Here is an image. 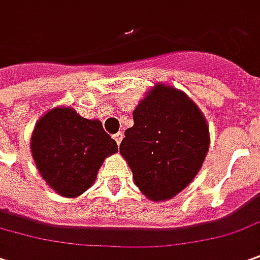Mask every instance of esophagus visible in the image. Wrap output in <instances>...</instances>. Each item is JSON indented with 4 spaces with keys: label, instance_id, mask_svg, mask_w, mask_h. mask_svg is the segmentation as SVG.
<instances>
[{
    "label": "esophagus",
    "instance_id": "obj_1",
    "mask_svg": "<svg viewBox=\"0 0 260 260\" xmlns=\"http://www.w3.org/2000/svg\"><path fill=\"white\" fill-rule=\"evenodd\" d=\"M122 138H123V134H122V132H118V134H115V135H114V139H115L116 145L121 144V141H122Z\"/></svg>",
    "mask_w": 260,
    "mask_h": 260
}]
</instances>
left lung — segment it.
<instances>
[{
    "mask_svg": "<svg viewBox=\"0 0 260 260\" xmlns=\"http://www.w3.org/2000/svg\"><path fill=\"white\" fill-rule=\"evenodd\" d=\"M134 126L119 145L139 190L167 201L197 176L209 149V128L195 102L179 89L156 84L134 111Z\"/></svg>",
    "mask_w": 260,
    "mask_h": 260,
    "instance_id": "obj_1",
    "label": "left lung"
}]
</instances>
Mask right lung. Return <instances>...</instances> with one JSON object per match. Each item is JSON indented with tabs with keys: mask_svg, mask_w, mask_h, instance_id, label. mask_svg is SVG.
<instances>
[{
	"mask_svg": "<svg viewBox=\"0 0 260 260\" xmlns=\"http://www.w3.org/2000/svg\"><path fill=\"white\" fill-rule=\"evenodd\" d=\"M29 146L44 181L65 198L91 188L104 159L118 152L101 121L82 118L71 107L54 108L41 116Z\"/></svg>",
	"mask_w": 260,
	"mask_h": 260,
	"instance_id": "obj_1",
	"label": "right lung"
}]
</instances>
